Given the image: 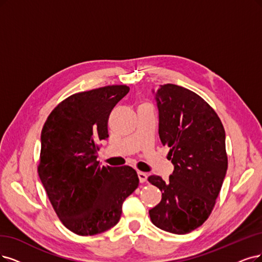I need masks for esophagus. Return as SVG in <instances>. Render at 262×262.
<instances>
[{"label": "esophagus", "mask_w": 262, "mask_h": 262, "mask_svg": "<svg viewBox=\"0 0 262 262\" xmlns=\"http://www.w3.org/2000/svg\"><path fill=\"white\" fill-rule=\"evenodd\" d=\"M138 177H139V181L141 183L146 182L147 181V178H148V173L147 172H143V171H138Z\"/></svg>", "instance_id": "1"}]
</instances>
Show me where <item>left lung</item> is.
<instances>
[{
	"instance_id": "obj_1",
	"label": "left lung",
	"mask_w": 262,
	"mask_h": 262,
	"mask_svg": "<svg viewBox=\"0 0 262 262\" xmlns=\"http://www.w3.org/2000/svg\"><path fill=\"white\" fill-rule=\"evenodd\" d=\"M159 134L175 166L167 181L152 175L149 182L162 192L149 210L152 224L186 234L207 220L228 169L226 133L218 114L201 96L175 84L157 93Z\"/></svg>"
}]
</instances>
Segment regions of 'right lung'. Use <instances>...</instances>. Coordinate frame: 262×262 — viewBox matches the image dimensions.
<instances>
[{
	"label": "right lung",
	"instance_id": "1",
	"mask_svg": "<svg viewBox=\"0 0 262 262\" xmlns=\"http://www.w3.org/2000/svg\"><path fill=\"white\" fill-rule=\"evenodd\" d=\"M129 92L109 85L68 97L48 115L41 133L37 172L62 225L82 236L118 224L125 199L138 188L130 166H101L99 141L109 137L112 109Z\"/></svg>",
	"mask_w": 262,
	"mask_h": 262
}]
</instances>
